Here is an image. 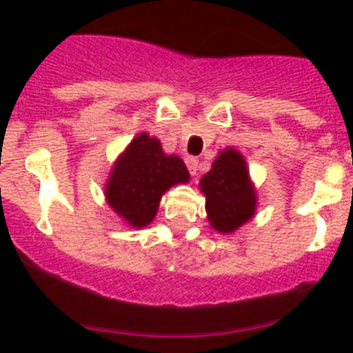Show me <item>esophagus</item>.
I'll return each instance as SVG.
<instances>
[{
	"mask_svg": "<svg viewBox=\"0 0 353 353\" xmlns=\"http://www.w3.org/2000/svg\"><path fill=\"white\" fill-rule=\"evenodd\" d=\"M185 164L187 168H189V173L192 174V176H196L198 174V168H199V161L196 157H187L185 159Z\"/></svg>",
	"mask_w": 353,
	"mask_h": 353,
	"instance_id": "1",
	"label": "esophagus"
}]
</instances>
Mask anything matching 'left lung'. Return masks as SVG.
Masks as SVG:
<instances>
[{
	"mask_svg": "<svg viewBox=\"0 0 353 353\" xmlns=\"http://www.w3.org/2000/svg\"><path fill=\"white\" fill-rule=\"evenodd\" d=\"M205 210L215 232L233 233L254 217L258 194L249 176L244 155L233 146L221 150L212 170L199 180Z\"/></svg>",
	"mask_w": 353,
	"mask_h": 353,
	"instance_id": "8db88e82",
	"label": "left lung"
}]
</instances>
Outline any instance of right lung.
Segmentation results:
<instances>
[{
	"mask_svg": "<svg viewBox=\"0 0 353 353\" xmlns=\"http://www.w3.org/2000/svg\"><path fill=\"white\" fill-rule=\"evenodd\" d=\"M189 179L191 174L179 155L164 154L157 138L141 132L109 171L105 203L127 226L145 228L155 219L162 194Z\"/></svg>",
	"mask_w": 353,
	"mask_h": 353,
	"instance_id": "obj_1",
	"label": "right lung"
}]
</instances>
